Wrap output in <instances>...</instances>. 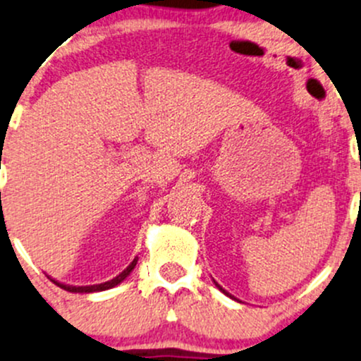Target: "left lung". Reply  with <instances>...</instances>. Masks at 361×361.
<instances>
[{"instance_id": "1", "label": "left lung", "mask_w": 361, "mask_h": 361, "mask_svg": "<svg viewBox=\"0 0 361 361\" xmlns=\"http://www.w3.org/2000/svg\"><path fill=\"white\" fill-rule=\"evenodd\" d=\"M214 283H216V287H218V289H219V290H221V292H223V294H226V295H230V294H228V292H226V290H225V289H223V287H221V286H219V283H218V282H214ZM230 298H231V295H230Z\"/></svg>"}]
</instances>
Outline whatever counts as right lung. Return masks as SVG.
<instances>
[{
  "mask_svg": "<svg viewBox=\"0 0 361 361\" xmlns=\"http://www.w3.org/2000/svg\"><path fill=\"white\" fill-rule=\"evenodd\" d=\"M136 263H138V257H135V259L131 261L130 267H128L126 270H124L123 273H119V275H117L116 279L109 280V282H104V283H97V286H82V287H75V286H67V283H60V282H56V280H53V283H55V286H59L60 289L69 290V292H78V294H90V292H102V290H109V289H112V287L119 286V283L123 282V280L126 279V276L130 275V273L133 271V268L136 267Z\"/></svg>",
  "mask_w": 361,
  "mask_h": 361,
  "instance_id": "obj_1",
  "label": "right lung"
}]
</instances>
